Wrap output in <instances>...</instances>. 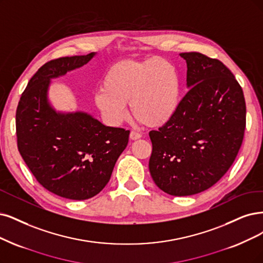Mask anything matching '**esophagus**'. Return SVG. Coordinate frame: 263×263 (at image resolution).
<instances>
[{"mask_svg": "<svg viewBox=\"0 0 263 263\" xmlns=\"http://www.w3.org/2000/svg\"><path fill=\"white\" fill-rule=\"evenodd\" d=\"M142 138V135L140 134V133H138V132H135V131H132L131 133H130V139L132 140V141H135V140H139V139H141Z\"/></svg>", "mask_w": 263, "mask_h": 263, "instance_id": "esophagus-1", "label": "esophagus"}]
</instances>
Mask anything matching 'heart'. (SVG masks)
Wrapping results in <instances>:
<instances>
[{
  "label": "heart",
  "mask_w": 263,
  "mask_h": 263,
  "mask_svg": "<svg viewBox=\"0 0 263 263\" xmlns=\"http://www.w3.org/2000/svg\"><path fill=\"white\" fill-rule=\"evenodd\" d=\"M102 84L94 94V105L111 126L128 119L129 102L137 119L149 126L167 123L179 106L178 71L163 58L117 62L106 70Z\"/></svg>",
  "instance_id": "1"
}]
</instances>
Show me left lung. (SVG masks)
Masks as SVG:
<instances>
[{
	"instance_id": "1",
	"label": "left lung",
	"mask_w": 263,
	"mask_h": 263,
	"mask_svg": "<svg viewBox=\"0 0 263 263\" xmlns=\"http://www.w3.org/2000/svg\"><path fill=\"white\" fill-rule=\"evenodd\" d=\"M186 61L189 92L172 118L151 131L149 172L172 196H190L216 184L234 162L244 138V93L229 68L197 53Z\"/></svg>"
}]
</instances>
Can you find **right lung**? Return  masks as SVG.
Listing matches in <instances>:
<instances>
[{
  "mask_svg": "<svg viewBox=\"0 0 263 263\" xmlns=\"http://www.w3.org/2000/svg\"><path fill=\"white\" fill-rule=\"evenodd\" d=\"M96 53L44 64L28 82L16 111L18 151L36 181L55 195L84 200L108 183L129 130L106 126L85 111H57L52 79L89 63Z\"/></svg>",
  "mask_w": 263,
  "mask_h": 263,
  "instance_id": "obj_1",
  "label": "right lung"
}]
</instances>
